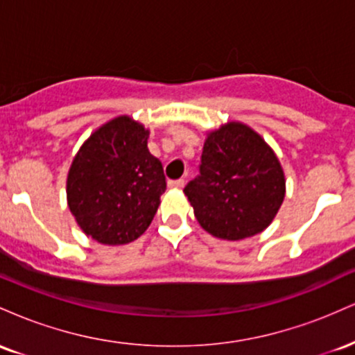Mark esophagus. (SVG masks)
<instances>
[{
    "label": "esophagus",
    "instance_id": "1",
    "mask_svg": "<svg viewBox=\"0 0 355 355\" xmlns=\"http://www.w3.org/2000/svg\"><path fill=\"white\" fill-rule=\"evenodd\" d=\"M183 185H185V180H183V178H178V180H170L168 182V187H172V189H183Z\"/></svg>",
    "mask_w": 355,
    "mask_h": 355
}]
</instances>
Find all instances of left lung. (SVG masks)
<instances>
[{
	"instance_id": "left-lung-1",
	"label": "left lung",
	"mask_w": 355,
	"mask_h": 355,
	"mask_svg": "<svg viewBox=\"0 0 355 355\" xmlns=\"http://www.w3.org/2000/svg\"><path fill=\"white\" fill-rule=\"evenodd\" d=\"M183 191L209 234L242 240L270 225L284 202L285 178L260 135L232 121L207 137L198 175Z\"/></svg>"
}]
</instances>
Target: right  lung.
I'll use <instances>...</instances> for the list:
<instances>
[{"mask_svg":"<svg viewBox=\"0 0 355 355\" xmlns=\"http://www.w3.org/2000/svg\"><path fill=\"white\" fill-rule=\"evenodd\" d=\"M148 132L128 116L96 130L68 173V205L85 234L121 245L148 229L166 190L164 166L146 148Z\"/></svg>","mask_w":355,"mask_h":355,"instance_id":"1","label":"right lung"}]
</instances>
